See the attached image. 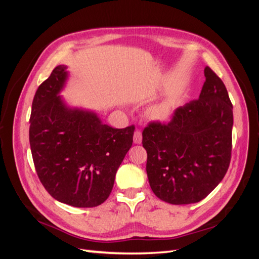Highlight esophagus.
Returning a JSON list of instances; mask_svg holds the SVG:
<instances>
[{
	"instance_id": "esophagus-1",
	"label": "esophagus",
	"mask_w": 259,
	"mask_h": 259,
	"mask_svg": "<svg viewBox=\"0 0 259 259\" xmlns=\"http://www.w3.org/2000/svg\"><path fill=\"white\" fill-rule=\"evenodd\" d=\"M141 141H142V134H141V131L137 130L136 133H135V135H134V142H135L136 145H140Z\"/></svg>"
}]
</instances>
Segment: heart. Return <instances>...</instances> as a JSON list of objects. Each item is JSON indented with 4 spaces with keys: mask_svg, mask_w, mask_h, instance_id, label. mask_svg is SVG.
Masks as SVG:
<instances>
[{
    "mask_svg": "<svg viewBox=\"0 0 259 259\" xmlns=\"http://www.w3.org/2000/svg\"><path fill=\"white\" fill-rule=\"evenodd\" d=\"M175 106L176 103L172 99L162 100L161 102H159L148 109V118L151 121H155V122L159 123L167 122V121H169L172 117V114L175 112Z\"/></svg>",
    "mask_w": 259,
    "mask_h": 259,
    "instance_id": "1",
    "label": "heart"
}]
</instances>
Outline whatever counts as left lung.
Here are the masks:
<instances>
[{"mask_svg":"<svg viewBox=\"0 0 259 259\" xmlns=\"http://www.w3.org/2000/svg\"><path fill=\"white\" fill-rule=\"evenodd\" d=\"M205 76L198 100L176 110L168 124L150 123L142 133L151 189L171 205L202 200L229 167L233 106L224 82L209 67Z\"/></svg>","mask_w":259,"mask_h":259,"instance_id":"1","label":"left lung"}]
</instances>
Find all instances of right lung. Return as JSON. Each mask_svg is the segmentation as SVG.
Masks as SVG:
<instances>
[{
    "mask_svg": "<svg viewBox=\"0 0 259 259\" xmlns=\"http://www.w3.org/2000/svg\"><path fill=\"white\" fill-rule=\"evenodd\" d=\"M69 76L67 65H58L35 92L30 118L33 162L54 199L97 207L111 194L135 126L112 128L93 110L70 106L61 96Z\"/></svg>",
    "mask_w": 259,
    "mask_h": 259,
    "instance_id": "right-lung-1",
    "label": "right lung"
}]
</instances>
